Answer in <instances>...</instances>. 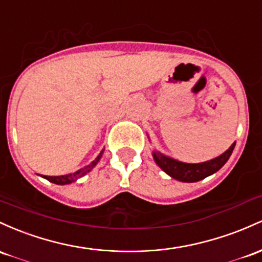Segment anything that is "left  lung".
<instances>
[{
  "label": "left lung",
  "instance_id": "left-lung-1",
  "mask_svg": "<svg viewBox=\"0 0 262 262\" xmlns=\"http://www.w3.org/2000/svg\"><path fill=\"white\" fill-rule=\"evenodd\" d=\"M234 147L235 143H233L230 146V148L228 151H225L223 155H220L219 157L203 163L193 164L179 162V161L167 157V156L160 154L157 151L154 152V158L156 163L172 178L178 179L181 182H189V183H192V182L202 181V179L213 174L216 170L222 168L226 163V161L229 160L231 154H233Z\"/></svg>",
  "mask_w": 262,
  "mask_h": 262
}]
</instances>
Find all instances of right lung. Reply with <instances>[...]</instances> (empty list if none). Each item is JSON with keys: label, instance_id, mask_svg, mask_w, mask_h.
<instances>
[{"label": "right lung", "instance_id": "1", "mask_svg": "<svg viewBox=\"0 0 262 262\" xmlns=\"http://www.w3.org/2000/svg\"><path fill=\"white\" fill-rule=\"evenodd\" d=\"M102 156V152L98 156V158H96L95 161L92 164H89V166L84 167V168L76 170L75 173H73V174H67V176H55V177H52V176H43L44 178L48 179L49 182H52V183H55V184H69L72 183V182L76 181L78 178L83 177V176L86 174V173H89L90 170H92L94 167L96 166V163L99 162V160L101 158Z\"/></svg>", "mask_w": 262, "mask_h": 262}]
</instances>
